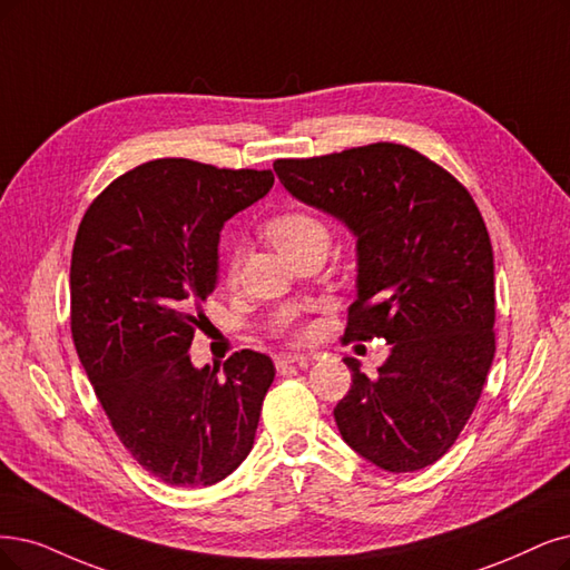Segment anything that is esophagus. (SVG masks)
<instances>
[{"label":"esophagus","instance_id":"34e87169","mask_svg":"<svg viewBox=\"0 0 570 570\" xmlns=\"http://www.w3.org/2000/svg\"><path fill=\"white\" fill-rule=\"evenodd\" d=\"M274 364H277V368H284V366H288V364L307 366V356L301 354V352H284V354L274 356Z\"/></svg>","mask_w":570,"mask_h":570}]
</instances>
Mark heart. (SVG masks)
Returning a JSON list of instances; mask_svg holds the SVG:
<instances>
[{"mask_svg": "<svg viewBox=\"0 0 570 570\" xmlns=\"http://www.w3.org/2000/svg\"><path fill=\"white\" fill-rule=\"evenodd\" d=\"M267 239L277 246L279 253H291L296 248L309 246V244H324L328 246L331 232L328 225L320 218L309 214V210H284V214L274 216L265 225Z\"/></svg>", "mask_w": 570, "mask_h": 570, "instance_id": "heart-1", "label": "heart"}]
</instances>
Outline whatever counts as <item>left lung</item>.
Instances as JSON below:
<instances>
[{
  "mask_svg": "<svg viewBox=\"0 0 570 570\" xmlns=\"http://www.w3.org/2000/svg\"><path fill=\"white\" fill-rule=\"evenodd\" d=\"M288 193L356 237L345 341L385 338L375 377L345 356L333 415L345 444L387 472L436 462L470 420L495 354L493 248L472 195L406 145L277 159Z\"/></svg>",
  "mask_w": 570,
  "mask_h": 570,
  "instance_id": "1",
  "label": "left lung"
}]
</instances>
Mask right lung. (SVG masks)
Wrapping results in <instances>:
<instances>
[{"label":"right lung","instance_id":"obj_1","mask_svg":"<svg viewBox=\"0 0 570 570\" xmlns=\"http://www.w3.org/2000/svg\"><path fill=\"white\" fill-rule=\"evenodd\" d=\"M272 171L155 159L112 180L83 214L70 265L79 362L124 449L171 487H210L253 449L269 356L242 350L195 368L189 345L218 282L225 220Z\"/></svg>","mask_w":570,"mask_h":570}]
</instances>
